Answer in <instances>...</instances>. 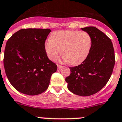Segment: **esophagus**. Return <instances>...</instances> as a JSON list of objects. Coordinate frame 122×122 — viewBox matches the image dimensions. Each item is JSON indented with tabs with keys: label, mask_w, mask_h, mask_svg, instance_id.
I'll use <instances>...</instances> for the list:
<instances>
[{
	"label": "esophagus",
	"mask_w": 122,
	"mask_h": 122,
	"mask_svg": "<svg viewBox=\"0 0 122 122\" xmlns=\"http://www.w3.org/2000/svg\"><path fill=\"white\" fill-rule=\"evenodd\" d=\"M57 68H58V69L60 70L62 68H63V66L62 65H57Z\"/></svg>",
	"instance_id": "34e87169"
}]
</instances>
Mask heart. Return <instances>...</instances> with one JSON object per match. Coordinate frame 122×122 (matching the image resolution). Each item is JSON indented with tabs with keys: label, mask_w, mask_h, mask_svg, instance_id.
I'll return each instance as SVG.
<instances>
[{
	"label": "heart",
	"mask_w": 122,
	"mask_h": 122,
	"mask_svg": "<svg viewBox=\"0 0 122 122\" xmlns=\"http://www.w3.org/2000/svg\"><path fill=\"white\" fill-rule=\"evenodd\" d=\"M92 40L86 31H61L52 34L45 43V49L51 60H56L62 53L63 60L72 65H79L88 57Z\"/></svg>",
	"instance_id": "heart-1"
}]
</instances>
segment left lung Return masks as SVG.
Listing matches in <instances>:
<instances>
[{
    "mask_svg": "<svg viewBox=\"0 0 122 122\" xmlns=\"http://www.w3.org/2000/svg\"><path fill=\"white\" fill-rule=\"evenodd\" d=\"M91 36L92 44L88 57L78 66L70 67L65 78L68 89L81 96H89L107 84L115 65V53L111 39L94 26L81 28Z\"/></svg>",
    "mask_w": 122,
    "mask_h": 122,
    "instance_id": "8db88e82",
    "label": "left lung"
}]
</instances>
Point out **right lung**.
<instances>
[{"mask_svg":"<svg viewBox=\"0 0 122 122\" xmlns=\"http://www.w3.org/2000/svg\"><path fill=\"white\" fill-rule=\"evenodd\" d=\"M51 32L50 29H21L7 41L4 68L11 85L21 93L34 96L44 92L57 71V65L48 59L45 49Z\"/></svg>","mask_w":122,"mask_h":122,"instance_id":"1","label":"right lung"}]
</instances>
